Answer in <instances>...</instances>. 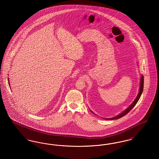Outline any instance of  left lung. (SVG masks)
I'll return each instance as SVG.
<instances>
[{
  "label": "left lung",
  "instance_id": "obj_1",
  "mask_svg": "<svg viewBox=\"0 0 159 159\" xmlns=\"http://www.w3.org/2000/svg\"><path fill=\"white\" fill-rule=\"evenodd\" d=\"M143 88H144V76H141V83H140V88H139V93L138 94V96L136 97V99H135V101L132 102V104L130 105V106L128 108L125 110L123 112H122L121 114H119L118 116H116V117H114L113 118H109V119H106V120H114V119H120L122 117H123L124 116H125L126 114L128 113L129 112L135 107V106L136 105V103L138 102V100L139 99V98L141 97V95L143 93Z\"/></svg>",
  "mask_w": 159,
  "mask_h": 159
}]
</instances>
